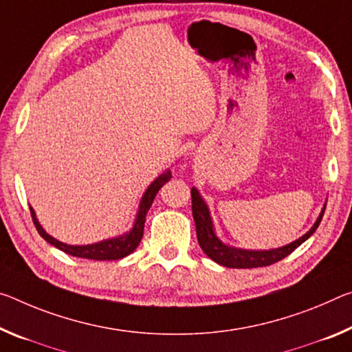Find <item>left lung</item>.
I'll use <instances>...</instances> for the list:
<instances>
[{"instance_id": "obj_1", "label": "left lung", "mask_w": 352, "mask_h": 352, "mask_svg": "<svg viewBox=\"0 0 352 352\" xmlns=\"http://www.w3.org/2000/svg\"><path fill=\"white\" fill-rule=\"evenodd\" d=\"M191 199H192V216H194V222H196L197 241L204 252L208 255L211 260L216 261L217 265H222L227 267H244V270H246V267L270 266L272 263L280 261L282 258H285V256L292 254L294 249L299 248L305 239H309L311 235H314L318 226H320L322 214H324V210H326V205H324L314 227H311L305 235L296 239V241L277 249L248 250V249L227 246V244L222 243L221 239L216 236L208 206H206L205 200L202 199V196H200L196 188L191 189Z\"/></svg>"}]
</instances>
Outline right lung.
I'll list each match as a JSON object with an SVG mask.
<instances>
[{
	"label": "right lung",
	"mask_w": 352,
	"mask_h": 352,
	"mask_svg": "<svg viewBox=\"0 0 352 352\" xmlns=\"http://www.w3.org/2000/svg\"><path fill=\"white\" fill-rule=\"evenodd\" d=\"M170 178H172L170 170H166L164 174H161L152 183V185L146 189V192H144V196L141 199V204H139V210H138V214H136L135 224H133V228L130 232H126L120 236L103 239V241L94 243V244H85V246H72V244H65L63 241H59V239L50 236L48 233L43 230V227L38 224L34 210H32V206H30L32 221H34V226L37 228L38 235L45 239L47 243L52 244V246L60 249L65 254L80 256V258L100 260V261L124 258V256L130 255L133 250L139 246V243H141L142 235H144V224H146L147 211L150 210V206H152V204H153L156 192H158L160 189L163 188V185H166V183L170 180Z\"/></svg>",
	"instance_id": "1"
}]
</instances>
